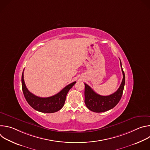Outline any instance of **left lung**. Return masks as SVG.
Listing matches in <instances>:
<instances>
[{"label": "left lung", "instance_id": "left-lung-1", "mask_svg": "<svg viewBox=\"0 0 150 150\" xmlns=\"http://www.w3.org/2000/svg\"><path fill=\"white\" fill-rule=\"evenodd\" d=\"M120 66L123 74L122 81L118 90L111 95L100 96L94 92L89 85L84 83L85 104L90 110L96 113L106 112L115 108L119 102L123 94L125 83V75L122 67L121 61Z\"/></svg>", "mask_w": 150, "mask_h": 150}]
</instances>
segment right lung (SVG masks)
<instances>
[{"instance_id": "1", "label": "right lung", "mask_w": 150, "mask_h": 150, "mask_svg": "<svg viewBox=\"0 0 150 150\" xmlns=\"http://www.w3.org/2000/svg\"><path fill=\"white\" fill-rule=\"evenodd\" d=\"M22 88L24 97L28 103L37 111L52 113L60 110L64 105L67 95L69 90L74 86L76 81L68 85L57 94L49 97H40L28 91L24 79V72L22 74Z\"/></svg>"}]
</instances>
